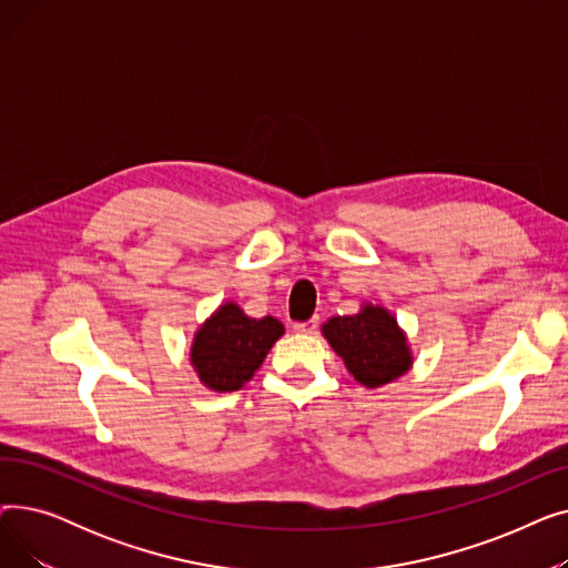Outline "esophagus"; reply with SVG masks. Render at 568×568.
<instances>
[{
	"label": "esophagus",
	"instance_id": "1",
	"mask_svg": "<svg viewBox=\"0 0 568 568\" xmlns=\"http://www.w3.org/2000/svg\"><path fill=\"white\" fill-rule=\"evenodd\" d=\"M317 324H320L317 317H311V320H306V322H296V324H294V332H296V334H315V332H317Z\"/></svg>",
	"mask_w": 568,
	"mask_h": 568
}]
</instances>
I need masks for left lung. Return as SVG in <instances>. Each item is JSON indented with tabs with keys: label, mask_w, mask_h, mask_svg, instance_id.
I'll return each instance as SVG.
<instances>
[{
	"label": "left lung",
	"mask_w": 568,
	"mask_h": 568,
	"mask_svg": "<svg viewBox=\"0 0 568 568\" xmlns=\"http://www.w3.org/2000/svg\"><path fill=\"white\" fill-rule=\"evenodd\" d=\"M322 334L343 356L354 379L371 389L394 382L412 366L407 338L396 317L379 306L366 304L356 315L332 317Z\"/></svg>",
	"instance_id": "left-lung-1"
}]
</instances>
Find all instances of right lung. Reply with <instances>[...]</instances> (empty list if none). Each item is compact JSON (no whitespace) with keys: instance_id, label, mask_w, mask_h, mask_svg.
<instances>
[{"instance_id":"add662e5","label":"right lung","mask_w":568,"mask_h":568,"mask_svg":"<svg viewBox=\"0 0 568 568\" xmlns=\"http://www.w3.org/2000/svg\"><path fill=\"white\" fill-rule=\"evenodd\" d=\"M283 332L272 315L255 320L236 304H223L202 324L191 347L200 382L223 394L242 389Z\"/></svg>"}]
</instances>
